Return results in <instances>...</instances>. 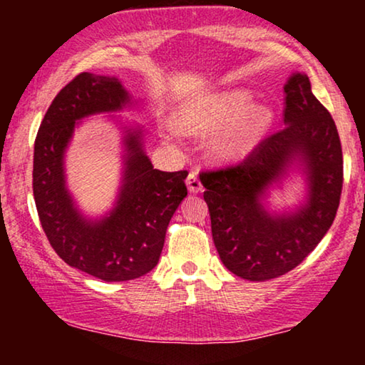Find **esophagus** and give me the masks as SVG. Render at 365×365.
<instances>
[{"label": "esophagus", "instance_id": "esophagus-1", "mask_svg": "<svg viewBox=\"0 0 365 365\" xmlns=\"http://www.w3.org/2000/svg\"><path fill=\"white\" fill-rule=\"evenodd\" d=\"M186 184H187V189H189V191H191L192 194H197V192L202 191V184H201V181H199L197 174L194 173V171L189 173V176H187V179H186Z\"/></svg>", "mask_w": 365, "mask_h": 365}]
</instances>
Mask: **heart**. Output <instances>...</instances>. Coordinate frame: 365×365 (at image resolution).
Here are the masks:
<instances>
[{"instance_id": "obj_1", "label": "heart", "mask_w": 365, "mask_h": 365, "mask_svg": "<svg viewBox=\"0 0 365 365\" xmlns=\"http://www.w3.org/2000/svg\"><path fill=\"white\" fill-rule=\"evenodd\" d=\"M251 101L242 89L211 94L182 108L178 128L196 136L217 131L209 141V153L217 161H236L252 151L272 119L271 109Z\"/></svg>"}]
</instances>
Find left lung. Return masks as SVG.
<instances>
[{"instance_id":"1","label":"left lung","mask_w":365,"mask_h":365,"mask_svg":"<svg viewBox=\"0 0 365 365\" xmlns=\"http://www.w3.org/2000/svg\"><path fill=\"white\" fill-rule=\"evenodd\" d=\"M284 126L239 166L202 173L214 246L224 266L247 281H267L299 266L326 236L342 191V148L336 123L312 94L307 74L284 84ZM307 179V197L289 212L262 201L291 172Z\"/></svg>"}]
</instances>
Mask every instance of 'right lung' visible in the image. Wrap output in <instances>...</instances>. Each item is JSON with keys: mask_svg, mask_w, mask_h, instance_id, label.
<instances>
[{"mask_svg": "<svg viewBox=\"0 0 365 365\" xmlns=\"http://www.w3.org/2000/svg\"><path fill=\"white\" fill-rule=\"evenodd\" d=\"M136 104L118 76L81 73L53 99L34 141L33 194L49 244L69 266L106 282L131 281L154 269L169 221L187 196V173L154 169L143 128L121 121V186L111 211L84 216L69 192L64 158L74 129L84 118Z\"/></svg>", "mask_w": 365, "mask_h": 365, "instance_id": "add662e5", "label": "right lung"}]
</instances>
